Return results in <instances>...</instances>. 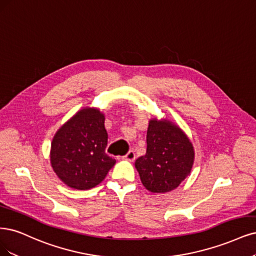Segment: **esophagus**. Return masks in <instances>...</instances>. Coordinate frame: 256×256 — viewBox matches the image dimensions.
Wrapping results in <instances>:
<instances>
[{
    "label": "esophagus",
    "instance_id": "esophagus-1",
    "mask_svg": "<svg viewBox=\"0 0 256 256\" xmlns=\"http://www.w3.org/2000/svg\"><path fill=\"white\" fill-rule=\"evenodd\" d=\"M122 158H124L125 160H128V161H130V162H134V161L136 160V154H134V152L130 150L127 154H125Z\"/></svg>",
    "mask_w": 256,
    "mask_h": 256
}]
</instances>
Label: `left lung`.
I'll use <instances>...</instances> for the list:
<instances>
[{"mask_svg": "<svg viewBox=\"0 0 256 256\" xmlns=\"http://www.w3.org/2000/svg\"><path fill=\"white\" fill-rule=\"evenodd\" d=\"M194 163L188 136L168 120L149 122L146 154L136 161L144 186L152 192H167L179 186Z\"/></svg>", "mask_w": 256, "mask_h": 256, "instance_id": "obj_1", "label": "left lung"}]
</instances>
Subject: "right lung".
I'll return each instance as SVG.
<instances>
[{
  "label": "right lung",
  "instance_id": "add662e5",
  "mask_svg": "<svg viewBox=\"0 0 256 256\" xmlns=\"http://www.w3.org/2000/svg\"><path fill=\"white\" fill-rule=\"evenodd\" d=\"M107 144L104 114L98 109H82L52 138V170L68 186L90 190L98 185L116 164V158L104 152Z\"/></svg>",
  "mask_w": 256,
  "mask_h": 256
}]
</instances>
